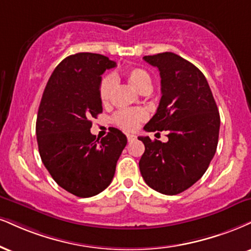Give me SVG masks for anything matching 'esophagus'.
Masks as SVG:
<instances>
[{
	"mask_svg": "<svg viewBox=\"0 0 251 251\" xmlns=\"http://www.w3.org/2000/svg\"><path fill=\"white\" fill-rule=\"evenodd\" d=\"M135 139V135H133V134H127V140L128 141H133Z\"/></svg>",
	"mask_w": 251,
	"mask_h": 251,
	"instance_id": "obj_1",
	"label": "esophagus"
}]
</instances>
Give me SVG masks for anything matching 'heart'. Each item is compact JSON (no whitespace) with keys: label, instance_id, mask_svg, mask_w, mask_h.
I'll use <instances>...</instances> for the list:
<instances>
[{"label":"heart","instance_id":"1","mask_svg":"<svg viewBox=\"0 0 251 251\" xmlns=\"http://www.w3.org/2000/svg\"><path fill=\"white\" fill-rule=\"evenodd\" d=\"M126 78L128 83L138 90L139 92H144L146 90H151L152 87V78L146 70L140 68L131 69L126 72ZM114 85V79L112 76L104 77L99 85V98L102 104H107L110 99L111 91ZM146 119V113L143 110H119L113 116V123L118 127L125 129V131H133L143 120Z\"/></svg>","mask_w":251,"mask_h":251}]
</instances>
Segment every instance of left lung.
Returning <instances> with one entry per match:
<instances>
[{"label":"left lung","instance_id":"obj_1","mask_svg":"<svg viewBox=\"0 0 251 251\" xmlns=\"http://www.w3.org/2000/svg\"><path fill=\"white\" fill-rule=\"evenodd\" d=\"M158 68L161 99L145 131H167L168 141L139 137L145 152L139 168L154 191L176 195L194 185L207 171L216 152L220 114L203 74L173 52L145 56Z\"/></svg>","mask_w":251,"mask_h":251}]
</instances>
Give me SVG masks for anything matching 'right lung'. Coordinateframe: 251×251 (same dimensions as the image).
Instances as JSON below:
<instances>
[{
    "mask_svg": "<svg viewBox=\"0 0 251 251\" xmlns=\"http://www.w3.org/2000/svg\"><path fill=\"white\" fill-rule=\"evenodd\" d=\"M117 63L79 52L63 59L48 80L39 104L36 135L39 155L58 186L78 198H90L110 185L126 135L110 129L100 141L90 132L102 112L101 75Z\"/></svg>",
    "mask_w": 251,
    "mask_h": 251,
    "instance_id": "obj_1",
    "label": "right lung"
}]
</instances>
